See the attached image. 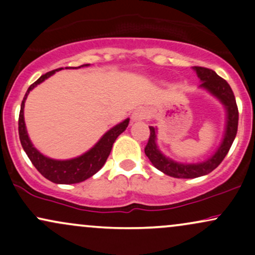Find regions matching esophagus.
<instances>
[{
  "instance_id": "1",
  "label": "esophagus",
  "mask_w": 255,
  "mask_h": 255,
  "mask_svg": "<svg viewBox=\"0 0 255 255\" xmlns=\"http://www.w3.org/2000/svg\"><path fill=\"white\" fill-rule=\"evenodd\" d=\"M150 116V111L146 108H137L136 110H134L133 115H131V119L134 121H141V120L147 119Z\"/></svg>"
}]
</instances>
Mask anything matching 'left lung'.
I'll list each match as a JSON object with an SVG mask.
<instances>
[{"label": "left lung", "mask_w": 255, "mask_h": 255, "mask_svg": "<svg viewBox=\"0 0 255 255\" xmlns=\"http://www.w3.org/2000/svg\"><path fill=\"white\" fill-rule=\"evenodd\" d=\"M194 71L197 72L199 79L201 80L200 87L210 91L213 96H216L224 104L228 113L227 129H225V135L221 146L210 159H207L206 162L199 163V164H181V163L174 162V160L169 159L160 153L156 145V129L153 127H150V137H148L147 144L145 146V154L158 170L164 172L169 176L177 178H194L204 176V175L210 174L212 170H215L228 154L236 136V133H238L239 109L230 85L210 68L194 66Z\"/></svg>", "instance_id": "left-lung-1"}]
</instances>
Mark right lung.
<instances>
[{
	"instance_id": "1",
	"label": "right lung",
	"mask_w": 255,
	"mask_h": 255,
	"mask_svg": "<svg viewBox=\"0 0 255 255\" xmlns=\"http://www.w3.org/2000/svg\"><path fill=\"white\" fill-rule=\"evenodd\" d=\"M83 66H89V64H83ZM80 67H78V68H80ZM66 68H68V67H66ZM60 69L62 68L45 73V74H43L37 81H34L28 87L27 92H26L25 97L22 99L21 108H20L19 137L22 148H24L27 157L30 158L32 164L36 166L37 170L44 177L48 178L49 181H51L54 183L72 184L83 182V181L87 180V178L95 175L104 165L108 157H109L111 148H113V144L115 142L116 137L127 128L128 124H129V119L125 120L124 122H121L120 125L111 128L109 131H107L97 144L93 146L90 151H87L86 153H84L83 156L69 160H55L51 159V158L43 156L39 151H37L33 147V145L30 141V137L27 135V131H26L24 121V105L30 91L33 90L38 84L43 83L46 78H49L55 72L60 71Z\"/></svg>"
}]
</instances>
